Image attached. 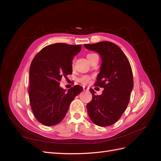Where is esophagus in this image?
<instances>
[{"label": "esophagus", "mask_w": 161, "mask_h": 161, "mask_svg": "<svg viewBox=\"0 0 161 161\" xmlns=\"http://www.w3.org/2000/svg\"><path fill=\"white\" fill-rule=\"evenodd\" d=\"M83 88H84V91H88V90H89V88L87 87V86H83Z\"/></svg>", "instance_id": "34e87169"}]
</instances>
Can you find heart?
Returning <instances> with one entry per match:
<instances>
[{"label":"heart","instance_id":"obj_1","mask_svg":"<svg viewBox=\"0 0 161 161\" xmlns=\"http://www.w3.org/2000/svg\"><path fill=\"white\" fill-rule=\"evenodd\" d=\"M96 55V54H95V53H89V54H88V55H87V58H88V60L92 57L93 55ZM90 80H91V77H87V76L82 77H81L80 79L79 80V81H80V82H81V83H83V84H86V83H88V82Z\"/></svg>","mask_w":161,"mask_h":161}]
</instances>
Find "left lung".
I'll return each instance as SVG.
<instances>
[{
  "label": "left lung",
  "instance_id": "8db88e82",
  "mask_svg": "<svg viewBox=\"0 0 161 161\" xmlns=\"http://www.w3.org/2000/svg\"><path fill=\"white\" fill-rule=\"evenodd\" d=\"M84 46L101 56L102 64L95 86L103 88L100 95L89 89L92 99L87 104L88 114L97 125L109 126L120 119L129 103L134 87L131 66L122 50L113 42L103 41Z\"/></svg>",
  "mask_w": 161,
  "mask_h": 161
}]
</instances>
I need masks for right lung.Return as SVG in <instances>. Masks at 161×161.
Listing matches in <instances>:
<instances>
[{
    "label": "right lung",
    "instance_id": "1",
    "mask_svg": "<svg viewBox=\"0 0 161 161\" xmlns=\"http://www.w3.org/2000/svg\"><path fill=\"white\" fill-rule=\"evenodd\" d=\"M81 49V44L55 43L33 58L29 69V101L36 119L43 125L61 122L70 103L83 91L79 85L67 91L59 86L62 77L72 74V60Z\"/></svg>",
    "mask_w": 161,
    "mask_h": 161
}]
</instances>
